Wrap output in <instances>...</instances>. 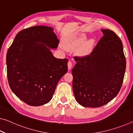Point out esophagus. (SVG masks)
Instances as JSON below:
<instances>
[{
    "label": "esophagus",
    "instance_id": "1",
    "mask_svg": "<svg viewBox=\"0 0 133 133\" xmlns=\"http://www.w3.org/2000/svg\"><path fill=\"white\" fill-rule=\"evenodd\" d=\"M67 66H68V69L69 70L71 69V67H72V63L70 61H69L68 62V63H67Z\"/></svg>",
    "mask_w": 133,
    "mask_h": 133
}]
</instances>
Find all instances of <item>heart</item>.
I'll return each instance as SVG.
<instances>
[{
    "label": "heart",
    "instance_id": "b5f03b06",
    "mask_svg": "<svg viewBox=\"0 0 133 133\" xmlns=\"http://www.w3.org/2000/svg\"><path fill=\"white\" fill-rule=\"evenodd\" d=\"M85 35L84 34H82L79 36L78 37H76V39L72 40L69 44V48H77V47L79 46L80 45L84 42L85 40ZM94 44V40L93 39H90L87 40L82 44L80 49L79 52L82 54V55H86V54L89 53L90 51H91L92 48H93Z\"/></svg>",
    "mask_w": 133,
    "mask_h": 133
}]
</instances>
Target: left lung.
Returning <instances> with one entry per match:
<instances>
[{
  "instance_id": "1",
  "label": "left lung",
  "mask_w": 133,
  "mask_h": 133,
  "mask_svg": "<svg viewBox=\"0 0 133 133\" xmlns=\"http://www.w3.org/2000/svg\"><path fill=\"white\" fill-rule=\"evenodd\" d=\"M103 36L93 51L75 57L72 69L73 90L78 104L99 107L112 100L122 85L126 60L122 42L114 31L102 29Z\"/></svg>"
}]
</instances>
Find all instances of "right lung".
<instances>
[{
  "label": "right lung",
  "instance_id": "add662e5",
  "mask_svg": "<svg viewBox=\"0 0 133 133\" xmlns=\"http://www.w3.org/2000/svg\"><path fill=\"white\" fill-rule=\"evenodd\" d=\"M59 40L52 28L36 26L16 36L6 55L9 86L26 104L39 106L52 98L58 81L67 71V58L54 57L50 49Z\"/></svg>",
  "mask_w": 133,
  "mask_h": 133
}]
</instances>
